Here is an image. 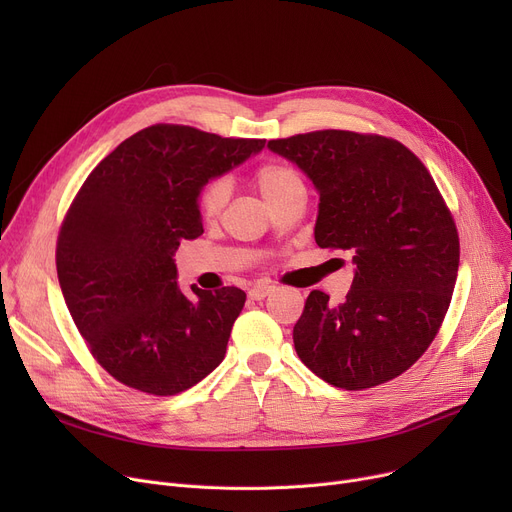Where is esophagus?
Listing matches in <instances>:
<instances>
[{"mask_svg": "<svg viewBox=\"0 0 512 512\" xmlns=\"http://www.w3.org/2000/svg\"><path fill=\"white\" fill-rule=\"evenodd\" d=\"M270 292H272V286L257 284V286H253V288L249 290V297H251L253 301H261V299H265Z\"/></svg>", "mask_w": 512, "mask_h": 512, "instance_id": "obj_1", "label": "esophagus"}]
</instances>
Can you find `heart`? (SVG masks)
Segmentation results:
<instances>
[{
  "label": "heart",
  "mask_w": 512,
  "mask_h": 512,
  "mask_svg": "<svg viewBox=\"0 0 512 512\" xmlns=\"http://www.w3.org/2000/svg\"><path fill=\"white\" fill-rule=\"evenodd\" d=\"M253 184L259 191V195L270 205L278 203L282 197L294 191V188L303 186L301 176L290 166L278 164V161H270V164L259 166L253 176ZM226 201H228V182L224 178L209 180L197 195L199 215L203 220H215L222 213Z\"/></svg>",
  "instance_id": "1"
}]
</instances>
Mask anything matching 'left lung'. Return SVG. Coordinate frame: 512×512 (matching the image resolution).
<instances>
[{"label":"left lung","mask_w":512,"mask_h":512,"mask_svg":"<svg viewBox=\"0 0 512 512\" xmlns=\"http://www.w3.org/2000/svg\"><path fill=\"white\" fill-rule=\"evenodd\" d=\"M267 147L319 191L317 245L357 265L344 303L311 290L292 330L297 355L344 390L398 378L440 332L459 272V232L432 174L382 134L315 130Z\"/></svg>","instance_id":"obj_1"}]
</instances>
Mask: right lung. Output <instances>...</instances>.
<instances>
[{"mask_svg":"<svg viewBox=\"0 0 512 512\" xmlns=\"http://www.w3.org/2000/svg\"><path fill=\"white\" fill-rule=\"evenodd\" d=\"M265 139H224L153 124L103 157L62 222V294L93 359L120 384L153 396L184 392L218 367L247 294L176 284L174 251L203 234L197 195L261 151Z\"/></svg>","mask_w":512,"mask_h":512,"instance_id":"1","label":"right lung"}]
</instances>
